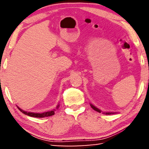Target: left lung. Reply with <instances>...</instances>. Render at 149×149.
<instances>
[{"label": "left lung", "instance_id": "obj_1", "mask_svg": "<svg viewBox=\"0 0 149 149\" xmlns=\"http://www.w3.org/2000/svg\"><path fill=\"white\" fill-rule=\"evenodd\" d=\"M91 108H93V110H95V111H97V112H101V111H100L99 109H98L97 108H96L95 107H94V106H93V104H91ZM104 114H112V113H110V112H107V113H104Z\"/></svg>", "mask_w": 149, "mask_h": 149}]
</instances>
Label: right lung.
Segmentation results:
<instances>
[{
  "label": "right lung",
  "mask_w": 149,
  "mask_h": 149,
  "mask_svg": "<svg viewBox=\"0 0 149 149\" xmlns=\"http://www.w3.org/2000/svg\"><path fill=\"white\" fill-rule=\"evenodd\" d=\"M59 107V105H58L57 108ZM19 110L21 111L22 113H24V114H26L29 116L31 117H35V118H44V117H48V116H52L54 114V110H51V111H49V112H44V113H41V114H39V113H33V112H27L26 111H24L20 109L19 108Z\"/></svg>",
  "instance_id": "right-lung-1"
}]
</instances>
